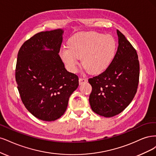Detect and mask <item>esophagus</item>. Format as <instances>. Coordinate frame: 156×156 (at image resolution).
I'll return each mask as SVG.
<instances>
[{"instance_id": "34e87169", "label": "esophagus", "mask_w": 156, "mask_h": 156, "mask_svg": "<svg viewBox=\"0 0 156 156\" xmlns=\"http://www.w3.org/2000/svg\"><path fill=\"white\" fill-rule=\"evenodd\" d=\"M87 82V80L86 78H79V83L80 85H82L85 82Z\"/></svg>"}]
</instances>
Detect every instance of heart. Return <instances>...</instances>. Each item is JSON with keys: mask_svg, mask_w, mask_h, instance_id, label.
I'll return each instance as SVG.
<instances>
[{"mask_svg": "<svg viewBox=\"0 0 156 156\" xmlns=\"http://www.w3.org/2000/svg\"><path fill=\"white\" fill-rule=\"evenodd\" d=\"M117 50L115 38L109 34L80 32L70 37L67 47H62L59 55L69 71L75 72L82 59V66L91 74L105 71L111 64Z\"/></svg>", "mask_w": 156, "mask_h": 156, "instance_id": "1", "label": "heart"}]
</instances>
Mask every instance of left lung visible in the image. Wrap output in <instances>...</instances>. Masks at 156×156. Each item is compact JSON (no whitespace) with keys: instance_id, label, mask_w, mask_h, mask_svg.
<instances>
[{"instance_id":"obj_1","label":"left lung","mask_w":156,"mask_h":156,"mask_svg":"<svg viewBox=\"0 0 156 156\" xmlns=\"http://www.w3.org/2000/svg\"><path fill=\"white\" fill-rule=\"evenodd\" d=\"M119 46L109 66L98 76L89 78L92 86L89 103L100 116L112 117L121 113L137 92L139 62L136 51L117 30Z\"/></svg>"}]
</instances>
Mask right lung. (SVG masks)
<instances>
[{
    "label": "right lung",
    "instance_id": "add662e5",
    "mask_svg": "<svg viewBox=\"0 0 156 156\" xmlns=\"http://www.w3.org/2000/svg\"><path fill=\"white\" fill-rule=\"evenodd\" d=\"M63 29L41 32L25 41L17 54L16 78L25 107L44 121L61 117L79 85L59 56Z\"/></svg>",
    "mask_w": 156,
    "mask_h": 156
}]
</instances>
